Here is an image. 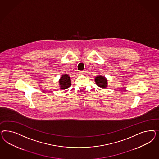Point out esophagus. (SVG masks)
Returning a JSON list of instances; mask_svg holds the SVG:
<instances>
[{
  "label": "esophagus",
  "mask_w": 159,
  "mask_h": 159,
  "mask_svg": "<svg viewBox=\"0 0 159 159\" xmlns=\"http://www.w3.org/2000/svg\"><path fill=\"white\" fill-rule=\"evenodd\" d=\"M79 73L80 75H85V72L84 71H80Z\"/></svg>",
  "instance_id": "34e87169"
}]
</instances>
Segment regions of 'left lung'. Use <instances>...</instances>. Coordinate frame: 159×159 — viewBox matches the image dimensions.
<instances>
[{"label": "left lung", "mask_w": 159, "mask_h": 159, "mask_svg": "<svg viewBox=\"0 0 159 159\" xmlns=\"http://www.w3.org/2000/svg\"><path fill=\"white\" fill-rule=\"evenodd\" d=\"M95 82L97 85L102 89H106L107 87V80L106 77L102 76H97L95 77Z\"/></svg>", "instance_id": "left-lung-1"}]
</instances>
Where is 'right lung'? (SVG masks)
I'll use <instances>...</instances> for the list:
<instances>
[{
    "instance_id": "add662e5",
    "label": "right lung",
    "mask_w": 159,
    "mask_h": 159,
    "mask_svg": "<svg viewBox=\"0 0 159 159\" xmlns=\"http://www.w3.org/2000/svg\"><path fill=\"white\" fill-rule=\"evenodd\" d=\"M59 83L60 85V89H66L71 86L70 77H69V76H68L67 74L62 75V77H61V79L59 80Z\"/></svg>"
}]
</instances>
